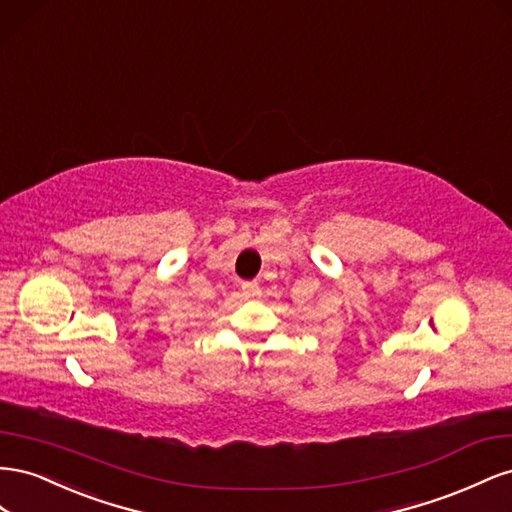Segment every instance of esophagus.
<instances>
[{
  "label": "esophagus",
  "mask_w": 512,
  "mask_h": 512,
  "mask_svg": "<svg viewBox=\"0 0 512 512\" xmlns=\"http://www.w3.org/2000/svg\"><path fill=\"white\" fill-rule=\"evenodd\" d=\"M242 294H244V298H257V296L261 294L259 283H255V281H244V283H242Z\"/></svg>",
  "instance_id": "obj_1"
}]
</instances>
